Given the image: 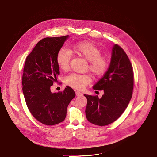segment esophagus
I'll use <instances>...</instances> for the list:
<instances>
[{"instance_id":"1","label":"esophagus","mask_w":157,"mask_h":157,"mask_svg":"<svg viewBox=\"0 0 157 157\" xmlns=\"http://www.w3.org/2000/svg\"><path fill=\"white\" fill-rule=\"evenodd\" d=\"M76 96H81L82 95V94L80 91H76Z\"/></svg>"}]
</instances>
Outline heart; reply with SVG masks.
I'll list each match as a JSON object with an SVG mask.
<instances>
[{"instance_id":"1","label":"heart","mask_w":157,"mask_h":157,"mask_svg":"<svg viewBox=\"0 0 157 157\" xmlns=\"http://www.w3.org/2000/svg\"><path fill=\"white\" fill-rule=\"evenodd\" d=\"M73 51L79 56L83 57L89 63L90 72L96 76L101 75L108 68L107 59L101 56V51L90 42H82L73 45ZM72 54L66 48H61L57 55V63L59 67L66 70L69 67ZM66 84L78 90L84 88L90 82V78L86 75L71 73L65 79Z\"/></svg>"}]
</instances>
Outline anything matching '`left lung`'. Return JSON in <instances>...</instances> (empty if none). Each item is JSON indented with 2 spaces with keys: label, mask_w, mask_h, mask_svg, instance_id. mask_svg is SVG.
<instances>
[{
  "label": "left lung",
  "mask_w": 157,
  "mask_h": 157,
  "mask_svg": "<svg viewBox=\"0 0 157 157\" xmlns=\"http://www.w3.org/2000/svg\"><path fill=\"white\" fill-rule=\"evenodd\" d=\"M133 67L125 51L113 45L110 64L103 76L93 89L103 90L101 98L84 94L87 104L86 118L99 126L107 125L116 121L127 108L133 94Z\"/></svg>",
  "instance_id": "1"
}]
</instances>
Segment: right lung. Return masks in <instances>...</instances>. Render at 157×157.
Segmentation results:
<instances>
[{
	"label": "right lung",
	"instance_id": "right-lung-1",
	"mask_svg": "<svg viewBox=\"0 0 157 157\" xmlns=\"http://www.w3.org/2000/svg\"><path fill=\"white\" fill-rule=\"evenodd\" d=\"M69 37L42 39L27 57L24 64L22 86L26 105L36 120L47 125L64 120L67 106L76 95L68 86L63 92L52 93L50 89L60 75L57 53Z\"/></svg>",
	"mask_w": 157,
	"mask_h": 157
}]
</instances>
